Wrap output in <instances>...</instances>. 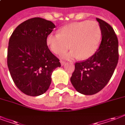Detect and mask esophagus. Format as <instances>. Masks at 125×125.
Segmentation results:
<instances>
[{"mask_svg": "<svg viewBox=\"0 0 125 125\" xmlns=\"http://www.w3.org/2000/svg\"><path fill=\"white\" fill-rule=\"evenodd\" d=\"M60 62H61V66H64L66 64V62L63 61H61Z\"/></svg>", "mask_w": 125, "mask_h": 125, "instance_id": "1", "label": "esophagus"}]
</instances>
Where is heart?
I'll return each instance as SVG.
<instances>
[{"label":"heart","instance_id":"b5f03b06","mask_svg":"<svg viewBox=\"0 0 125 125\" xmlns=\"http://www.w3.org/2000/svg\"><path fill=\"white\" fill-rule=\"evenodd\" d=\"M102 37L99 24L94 21L74 22L61 28L59 33L52 32L47 37L46 42L52 52L60 54L69 47L72 49L63 53L65 59L78 58L86 59L96 52Z\"/></svg>","mask_w":125,"mask_h":125}]
</instances>
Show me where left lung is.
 Listing matches in <instances>:
<instances>
[{
    "mask_svg": "<svg viewBox=\"0 0 125 125\" xmlns=\"http://www.w3.org/2000/svg\"><path fill=\"white\" fill-rule=\"evenodd\" d=\"M102 42L94 55L84 61L75 64L70 82L77 92L94 95L108 83L119 60V43L112 27L99 18Z\"/></svg>",
    "mask_w": 125,
    "mask_h": 125,
    "instance_id": "obj_1",
    "label": "left lung"
}]
</instances>
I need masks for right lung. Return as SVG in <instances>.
<instances>
[{"instance_id":"1","label":"right lung","mask_w":125,"mask_h":125,"mask_svg":"<svg viewBox=\"0 0 125 125\" xmlns=\"http://www.w3.org/2000/svg\"><path fill=\"white\" fill-rule=\"evenodd\" d=\"M55 28L52 21L33 18L20 23L9 39L8 69L16 86L28 95L38 96L46 92L53 70L61 66L46 42Z\"/></svg>"}]
</instances>
